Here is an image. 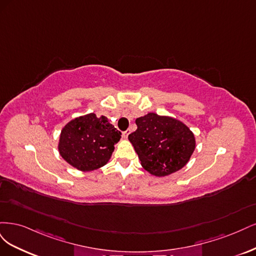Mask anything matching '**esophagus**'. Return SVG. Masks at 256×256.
I'll use <instances>...</instances> for the list:
<instances>
[{
	"label": "esophagus",
	"mask_w": 256,
	"mask_h": 256,
	"mask_svg": "<svg viewBox=\"0 0 256 256\" xmlns=\"http://www.w3.org/2000/svg\"><path fill=\"white\" fill-rule=\"evenodd\" d=\"M122 136H123V138H128V132H123V134H122Z\"/></svg>",
	"instance_id": "obj_1"
}]
</instances>
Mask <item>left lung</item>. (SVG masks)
<instances>
[{
    "instance_id": "8db88e82",
    "label": "left lung",
    "mask_w": 256,
    "mask_h": 256,
    "mask_svg": "<svg viewBox=\"0 0 256 256\" xmlns=\"http://www.w3.org/2000/svg\"><path fill=\"white\" fill-rule=\"evenodd\" d=\"M137 130L128 135L144 170L167 176L182 169L196 149L192 132L182 121L149 112L136 119Z\"/></svg>"
}]
</instances>
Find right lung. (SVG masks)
I'll use <instances>...</instances> for the list:
<instances>
[{"label": "right lung", "instance_id": "add662e5", "mask_svg": "<svg viewBox=\"0 0 256 256\" xmlns=\"http://www.w3.org/2000/svg\"><path fill=\"white\" fill-rule=\"evenodd\" d=\"M121 133L105 116L90 112L69 121L60 136L58 152L73 168L87 172L108 162Z\"/></svg>", "mask_w": 256, "mask_h": 256}]
</instances>
